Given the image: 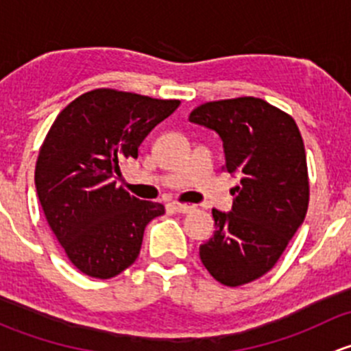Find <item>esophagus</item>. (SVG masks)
I'll return each mask as SVG.
<instances>
[{
    "mask_svg": "<svg viewBox=\"0 0 351 351\" xmlns=\"http://www.w3.org/2000/svg\"><path fill=\"white\" fill-rule=\"evenodd\" d=\"M171 208L178 214H189V212L195 210V205H189V204H178V202H173Z\"/></svg>",
    "mask_w": 351,
    "mask_h": 351,
    "instance_id": "1",
    "label": "esophagus"
}]
</instances>
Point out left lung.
I'll use <instances>...</instances> for the list:
<instances>
[{"mask_svg":"<svg viewBox=\"0 0 351 351\" xmlns=\"http://www.w3.org/2000/svg\"><path fill=\"white\" fill-rule=\"evenodd\" d=\"M189 120L219 134L224 169L241 176L231 212L212 210L215 231L200 246V260L222 285L250 284L275 267L306 217L302 136L289 113L254 97L208 101Z\"/></svg>","mask_w":351,"mask_h":351,"instance_id":"8db88e82","label":"left lung"}]
</instances>
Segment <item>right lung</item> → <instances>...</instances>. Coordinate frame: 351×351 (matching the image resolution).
Masks as SVG:
<instances>
[{
    "label": "right lung",
    "mask_w": 351,
    "mask_h": 351,
    "mask_svg": "<svg viewBox=\"0 0 351 351\" xmlns=\"http://www.w3.org/2000/svg\"><path fill=\"white\" fill-rule=\"evenodd\" d=\"M180 100L98 88L71 101L45 136L35 189L45 219L71 263L112 278L139 256L146 226L165 207L117 186L120 165Z\"/></svg>",
    "instance_id": "obj_1"
}]
</instances>
